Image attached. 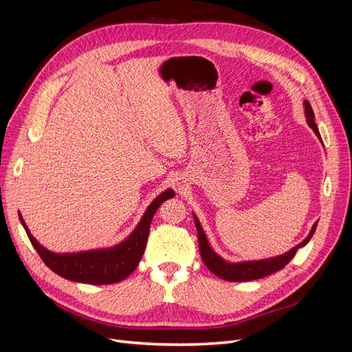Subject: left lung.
I'll return each instance as SVG.
<instances>
[{
    "label": "left lung",
    "mask_w": 352,
    "mask_h": 352,
    "mask_svg": "<svg viewBox=\"0 0 352 352\" xmlns=\"http://www.w3.org/2000/svg\"><path fill=\"white\" fill-rule=\"evenodd\" d=\"M305 105V116H307V122L310 124L311 129L314 131V133L320 138V133H318V127L314 122V113L311 105L308 101L304 102ZM322 140V138H320ZM195 225H197V232H198V245H199V252H201V258L204 261V264L208 267V270L211 273H214L217 278L228 280V282H247V280H255V279H261L265 278L274 272H279L280 269H283L285 265L289 263L294 257L296 251L300 250L304 245L308 243V241L311 239V236L314 235L317 223L313 226L310 235H308L301 243H298L296 247H294L291 251H287L283 255H279V257L274 258H265V260H260V261H247V263H228L223 260L221 257L212 251L208 245V241L206 238V233L202 232V228L199 225L198 219L194 216Z\"/></svg>",
    "instance_id": "obj_1"
}]
</instances>
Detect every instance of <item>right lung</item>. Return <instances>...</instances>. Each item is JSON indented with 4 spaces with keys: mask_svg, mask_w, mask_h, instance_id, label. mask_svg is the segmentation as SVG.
<instances>
[{
    "mask_svg": "<svg viewBox=\"0 0 352 352\" xmlns=\"http://www.w3.org/2000/svg\"><path fill=\"white\" fill-rule=\"evenodd\" d=\"M175 192L167 189L160 194L145 211L142 220L132 235L110 250H95L78 254H56L39 245L36 239L30 235L25 220L19 214L20 221L28 233L29 241L39 254L48 267L58 276L73 282L88 285H111L126 279L140 264L142 254L146 247L148 233H150L151 220L157 208L168 198H173Z\"/></svg>",
    "mask_w": 352,
    "mask_h": 352,
    "instance_id": "add662e5",
    "label": "right lung"
}]
</instances>
